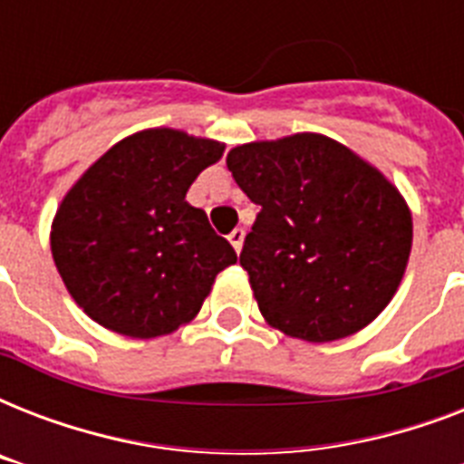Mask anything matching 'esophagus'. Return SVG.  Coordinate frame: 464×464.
<instances>
[{
    "mask_svg": "<svg viewBox=\"0 0 464 464\" xmlns=\"http://www.w3.org/2000/svg\"><path fill=\"white\" fill-rule=\"evenodd\" d=\"M243 238H246V231H243V228H236V231L228 236V240H231V246L236 253H240V247H243Z\"/></svg>",
    "mask_w": 464,
    "mask_h": 464,
    "instance_id": "34e87169",
    "label": "esophagus"
}]
</instances>
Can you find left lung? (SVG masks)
<instances>
[{"instance_id":"1","label":"left lung","mask_w":464,"mask_h":464,"mask_svg":"<svg viewBox=\"0 0 464 464\" xmlns=\"http://www.w3.org/2000/svg\"><path fill=\"white\" fill-rule=\"evenodd\" d=\"M226 166L262 207L240 253L262 317L304 342H334L373 323L411 250L410 207L395 185L313 132L236 147Z\"/></svg>"}]
</instances>
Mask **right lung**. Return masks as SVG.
Returning a JSON list of instances; mask_svg holds the SVG:
<instances>
[{"mask_svg": "<svg viewBox=\"0 0 464 464\" xmlns=\"http://www.w3.org/2000/svg\"><path fill=\"white\" fill-rule=\"evenodd\" d=\"M221 154V141L156 127L118 141L74 182L54 214L50 247L91 320L151 339L199 313L218 272L238 260L207 214L185 202Z\"/></svg>", "mask_w": 464, "mask_h": 464, "instance_id": "add662e5", "label": "right lung"}]
</instances>
